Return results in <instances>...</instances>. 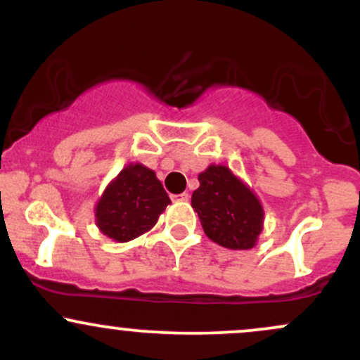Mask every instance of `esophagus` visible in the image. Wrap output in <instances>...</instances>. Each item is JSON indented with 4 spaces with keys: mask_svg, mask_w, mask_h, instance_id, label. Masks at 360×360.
Returning a JSON list of instances; mask_svg holds the SVG:
<instances>
[{
    "mask_svg": "<svg viewBox=\"0 0 360 360\" xmlns=\"http://www.w3.org/2000/svg\"><path fill=\"white\" fill-rule=\"evenodd\" d=\"M172 201H189V193L172 194Z\"/></svg>",
    "mask_w": 360,
    "mask_h": 360,
    "instance_id": "obj_1",
    "label": "esophagus"
}]
</instances>
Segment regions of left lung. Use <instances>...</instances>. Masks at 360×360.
<instances>
[{"label":"left lung","instance_id":"8db88e82","mask_svg":"<svg viewBox=\"0 0 360 360\" xmlns=\"http://www.w3.org/2000/svg\"><path fill=\"white\" fill-rule=\"evenodd\" d=\"M191 205L205 233L218 245L252 249L262 230L264 212L255 194L225 166H210L198 176Z\"/></svg>","mask_w":360,"mask_h":360}]
</instances>
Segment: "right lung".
Instances as JSON below:
<instances>
[{"label":"right lung","mask_w":360,"mask_h":360,"mask_svg":"<svg viewBox=\"0 0 360 360\" xmlns=\"http://www.w3.org/2000/svg\"><path fill=\"white\" fill-rule=\"evenodd\" d=\"M169 203L171 200L155 172L142 164H130L101 196L96 223L113 240H134L155 225Z\"/></svg>","instance_id":"right-lung-1"}]
</instances>
